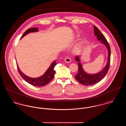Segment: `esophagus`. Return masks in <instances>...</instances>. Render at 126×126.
<instances>
[{
    "label": "esophagus",
    "instance_id": "1",
    "mask_svg": "<svg viewBox=\"0 0 126 126\" xmlns=\"http://www.w3.org/2000/svg\"><path fill=\"white\" fill-rule=\"evenodd\" d=\"M64 61L66 63H70V62H71V59L69 57H67L66 58V59H65Z\"/></svg>",
    "mask_w": 126,
    "mask_h": 126
}]
</instances>
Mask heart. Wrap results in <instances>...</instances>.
I'll return each mask as SVG.
<instances>
[{
    "label": "heart",
    "mask_w": 126,
    "mask_h": 126,
    "mask_svg": "<svg viewBox=\"0 0 126 126\" xmlns=\"http://www.w3.org/2000/svg\"><path fill=\"white\" fill-rule=\"evenodd\" d=\"M81 48V46L80 45V46L78 47V49H80Z\"/></svg>",
    "instance_id": "obj_1"
}]
</instances>
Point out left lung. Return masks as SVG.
I'll list each match as a JSON object with an SVG mask.
<instances>
[{
    "mask_svg": "<svg viewBox=\"0 0 126 126\" xmlns=\"http://www.w3.org/2000/svg\"><path fill=\"white\" fill-rule=\"evenodd\" d=\"M94 32L95 36H97L98 40L101 41V42L104 44L107 48L108 51V58L107 63L103 70L96 74H88L84 71L82 66L80 62V59L77 56L75 58V60L78 62V72L75 76L76 79L80 84L85 85H90L96 84L101 81L105 77L108 72L110 61V48L105 36L98 29L95 25L94 26Z\"/></svg>",
    "mask_w": 126,
    "mask_h": 126,
    "instance_id": "1",
    "label": "left lung"
}]
</instances>
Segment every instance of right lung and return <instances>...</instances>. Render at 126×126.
<instances>
[{"mask_svg":"<svg viewBox=\"0 0 126 126\" xmlns=\"http://www.w3.org/2000/svg\"><path fill=\"white\" fill-rule=\"evenodd\" d=\"M38 31V29L37 28H29L24 32L23 35L21 37V39H22L25 35H26V34H27L30 32H35ZM56 61V60L54 61L53 62L51 63L50 66L48 67V68L44 73V75H43L42 76L38 78H32L28 77V76L24 75V74L20 70L17 64V67L18 72L19 73L20 75L26 82H27L29 84H31L33 86H43L47 84L49 82H50L51 81V80L53 78H54V75L56 72V71L54 70V67L57 65Z\"/></svg>","mask_w":126,"mask_h":126,"instance_id":"obj_1","label":"right lung"}]
</instances>
